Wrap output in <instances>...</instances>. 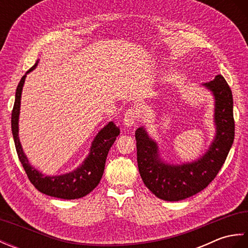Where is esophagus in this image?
<instances>
[{
  "instance_id": "1",
  "label": "esophagus",
  "mask_w": 248,
  "mask_h": 248,
  "mask_svg": "<svg viewBox=\"0 0 248 248\" xmlns=\"http://www.w3.org/2000/svg\"><path fill=\"white\" fill-rule=\"evenodd\" d=\"M140 117V112L139 108H129L127 112L124 114V124L125 127H132V125L138 121Z\"/></svg>"
}]
</instances>
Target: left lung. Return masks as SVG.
<instances>
[{"label": "left lung", "mask_w": 248, "mask_h": 248, "mask_svg": "<svg viewBox=\"0 0 248 248\" xmlns=\"http://www.w3.org/2000/svg\"><path fill=\"white\" fill-rule=\"evenodd\" d=\"M202 86L214 97L215 136L209 149L196 161L170 164L162 160L157 143L144 127L135 131L138 165L145 186L157 198L179 202L202 191L217 177L234 140L232 93L223 76Z\"/></svg>", "instance_id": "1"}]
</instances>
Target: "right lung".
I'll return each mask as SVG.
<instances>
[{
    "label": "right lung",
    "instance_id": "add662e5",
    "mask_svg": "<svg viewBox=\"0 0 248 248\" xmlns=\"http://www.w3.org/2000/svg\"><path fill=\"white\" fill-rule=\"evenodd\" d=\"M38 65V62L26 71L21 78L16 91L15 104L12 112V131L16 150L19 160L28 175L30 181L39 192L48 196L62 199H78L86 196L96 187L101 180L105 161L110 147L113 146L116 138L119 135L120 130L113 121L99 131L93 140L92 147L86 159L75 170L60 176H45L43 172L37 170L29 162L19 140V115L21 105V93H22L25 78L28 73L33 71Z\"/></svg>",
    "mask_w": 248,
    "mask_h": 248
}]
</instances>
